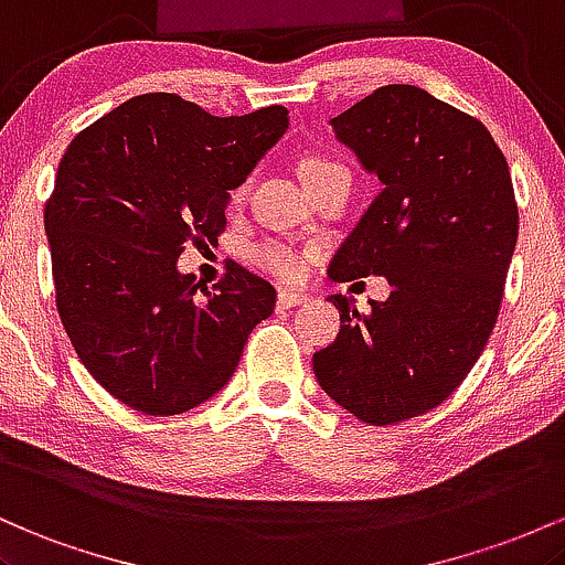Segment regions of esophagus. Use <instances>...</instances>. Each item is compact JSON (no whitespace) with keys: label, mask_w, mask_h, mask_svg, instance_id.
Returning a JSON list of instances; mask_svg holds the SVG:
<instances>
[{"label":"esophagus","mask_w":565,"mask_h":565,"mask_svg":"<svg viewBox=\"0 0 565 565\" xmlns=\"http://www.w3.org/2000/svg\"><path fill=\"white\" fill-rule=\"evenodd\" d=\"M307 301V296L303 294H296V290H280V294H277V303H280V307H299V303H303Z\"/></svg>","instance_id":"1"}]
</instances>
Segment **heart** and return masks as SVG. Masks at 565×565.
Returning a JSON list of instances; mask_svg holds the SVG:
<instances>
[{
    "label": "heart",
    "instance_id": "heart-1",
    "mask_svg": "<svg viewBox=\"0 0 565 565\" xmlns=\"http://www.w3.org/2000/svg\"><path fill=\"white\" fill-rule=\"evenodd\" d=\"M333 168H341V164L328 160H307L301 168V175L303 181H309ZM248 189L250 181H243L239 186H234V205H239V202L248 198ZM253 258H256L258 266H264L266 271H271V275L280 277V280H296V277L303 275V256L296 248H290V245L280 243V239H266V243L256 245V248H253Z\"/></svg>",
    "mask_w": 565,
    "mask_h": 565
}]
</instances>
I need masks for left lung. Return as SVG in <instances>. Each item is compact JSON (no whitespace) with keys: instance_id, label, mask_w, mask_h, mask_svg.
Masks as SVG:
<instances>
[{"instance_id":"1","label":"left lung","mask_w":565,"mask_h":565,"mask_svg":"<svg viewBox=\"0 0 565 565\" xmlns=\"http://www.w3.org/2000/svg\"><path fill=\"white\" fill-rule=\"evenodd\" d=\"M331 128L382 192L328 277H386L392 294L367 315L333 294L341 331L312 365L333 403L384 427L440 405L478 363L518 243L515 192L486 125L422 87H379Z\"/></svg>"}]
</instances>
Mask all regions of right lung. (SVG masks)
<instances>
[{
  "instance_id": "1",
  "label": "right lung",
  "mask_w": 565,
  "mask_h": 565,
  "mask_svg": "<svg viewBox=\"0 0 565 565\" xmlns=\"http://www.w3.org/2000/svg\"><path fill=\"white\" fill-rule=\"evenodd\" d=\"M285 130V106L213 117L146 93L68 143L44 207L55 301L82 365L128 408L175 416L211 401L275 312L264 277L232 262L200 296L179 256L218 239L230 192Z\"/></svg>"
}]
</instances>
